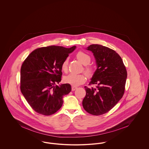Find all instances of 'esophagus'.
Returning a JSON list of instances; mask_svg holds the SVG:
<instances>
[{
    "label": "esophagus",
    "mask_w": 149,
    "mask_h": 149,
    "mask_svg": "<svg viewBox=\"0 0 149 149\" xmlns=\"http://www.w3.org/2000/svg\"><path fill=\"white\" fill-rule=\"evenodd\" d=\"M77 89V87H76V86H72L71 87V90H72V91H74L76 90Z\"/></svg>",
    "instance_id": "obj_1"
}]
</instances>
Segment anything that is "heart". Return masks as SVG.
I'll use <instances>...</instances> for the list:
<instances>
[{
	"label": "heart",
	"instance_id": "1",
	"mask_svg": "<svg viewBox=\"0 0 149 149\" xmlns=\"http://www.w3.org/2000/svg\"><path fill=\"white\" fill-rule=\"evenodd\" d=\"M77 57L78 60L83 65H86L89 64L91 60L90 56L84 52L79 51L77 54ZM68 63L69 59L66 58L64 60L61 64V69L64 72H67L68 70ZM86 75L91 77L94 74V70L91 66H86L84 69ZM64 81L66 83L69 84L72 86H78L83 84L85 82V76L83 74H77L71 73L68 75L66 76L64 79Z\"/></svg>",
	"mask_w": 149,
	"mask_h": 149
}]
</instances>
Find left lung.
<instances>
[{"instance_id":"obj_1","label":"left lung","mask_w":149,"mask_h":149,"mask_svg":"<svg viewBox=\"0 0 149 149\" xmlns=\"http://www.w3.org/2000/svg\"><path fill=\"white\" fill-rule=\"evenodd\" d=\"M86 50L92 52L97 66L89 84L85 86L83 106L89 113L99 116L109 111L123 95L127 73L120 56L114 50L93 44Z\"/></svg>"}]
</instances>
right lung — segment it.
Returning <instances> with one entry per match:
<instances>
[{
  "label": "right lung",
  "instance_id": "obj_1",
  "mask_svg": "<svg viewBox=\"0 0 149 149\" xmlns=\"http://www.w3.org/2000/svg\"><path fill=\"white\" fill-rule=\"evenodd\" d=\"M76 46L65 48L50 46L32 51L22 65L21 91L30 106L45 116L56 113L63 104L64 95L71 92V85L61 81V64Z\"/></svg>",
  "mask_w": 149,
  "mask_h": 149
}]
</instances>
